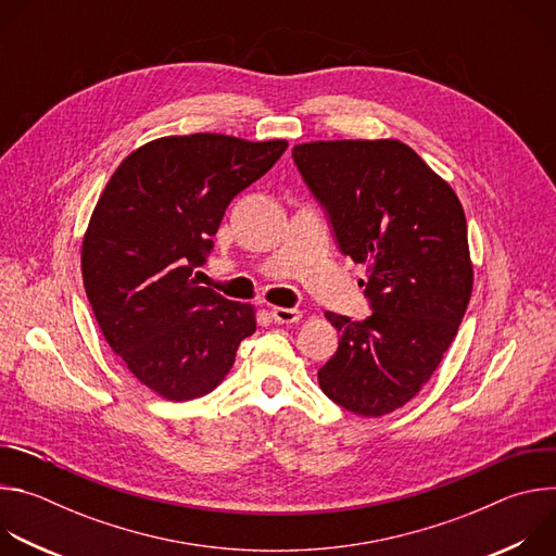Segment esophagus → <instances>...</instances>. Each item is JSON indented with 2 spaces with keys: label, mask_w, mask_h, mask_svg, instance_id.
Wrapping results in <instances>:
<instances>
[{
  "label": "esophagus",
  "mask_w": 556,
  "mask_h": 556,
  "mask_svg": "<svg viewBox=\"0 0 556 556\" xmlns=\"http://www.w3.org/2000/svg\"><path fill=\"white\" fill-rule=\"evenodd\" d=\"M270 316L275 319V324H296L301 319V312L296 307H273Z\"/></svg>",
  "instance_id": "1"
}]
</instances>
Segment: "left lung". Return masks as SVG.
Returning a JSON list of instances; mask_svg holds the SVG:
<instances>
[{
	"instance_id": "obj_1",
	"label": "left lung",
	"mask_w": 556,
	"mask_h": 556,
	"mask_svg": "<svg viewBox=\"0 0 556 556\" xmlns=\"http://www.w3.org/2000/svg\"><path fill=\"white\" fill-rule=\"evenodd\" d=\"M294 165L343 255L367 264V319L326 312L341 334L319 384L343 409L378 418L407 405L440 365L470 301L464 208L401 140H319Z\"/></svg>"
}]
</instances>
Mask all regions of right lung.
I'll return each mask as SVG.
<instances>
[{
    "label": "right lung",
    "instance_id": "1",
    "mask_svg": "<svg viewBox=\"0 0 556 556\" xmlns=\"http://www.w3.org/2000/svg\"><path fill=\"white\" fill-rule=\"evenodd\" d=\"M286 140L224 134L157 138L110 178L84 237L86 294L110 348L167 401L213 391L257 328L255 307L198 286L230 200L260 180Z\"/></svg>",
    "mask_w": 556,
    "mask_h": 556
}]
</instances>
